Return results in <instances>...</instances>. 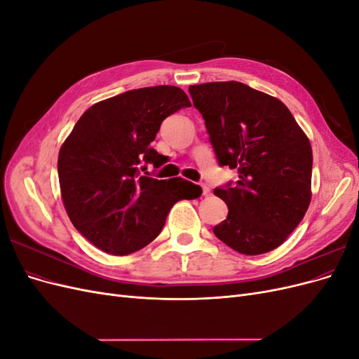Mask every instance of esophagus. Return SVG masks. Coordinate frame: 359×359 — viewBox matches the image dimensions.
Masks as SVG:
<instances>
[{
	"label": "esophagus",
	"instance_id": "esophagus-1",
	"mask_svg": "<svg viewBox=\"0 0 359 359\" xmlns=\"http://www.w3.org/2000/svg\"><path fill=\"white\" fill-rule=\"evenodd\" d=\"M202 194L205 198H208L210 194H211V190H210V187L208 186H205V184H202Z\"/></svg>",
	"mask_w": 359,
	"mask_h": 359
}]
</instances>
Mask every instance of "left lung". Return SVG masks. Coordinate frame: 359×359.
<instances>
[{"mask_svg":"<svg viewBox=\"0 0 359 359\" xmlns=\"http://www.w3.org/2000/svg\"><path fill=\"white\" fill-rule=\"evenodd\" d=\"M189 91L219 163L238 169L240 178L233 187L214 190L229 212L212 231L238 253H268L309 210L310 140L283 102L245 83L208 82Z\"/></svg>","mask_w":359,"mask_h":359,"instance_id":"8db88e82","label":"left lung"}]
</instances>
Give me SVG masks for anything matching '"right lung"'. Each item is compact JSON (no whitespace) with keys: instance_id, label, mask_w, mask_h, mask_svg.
<instances>
[{"instance_id":"right-lung-1","label":"right lung","mask_w":359,"mask_h":359,"mask_svg":"<svg viewBox=\"0 0 359 359\" xmlns=\"http://www.w3.org/2000/svg\"><path fill=\"white\" fill-rule=\"evenodd\" d=\"M189 106L178 86L132 90L93 104L64 140L58 154L64 208L104 253L126 256L144 248L161 232L173 205L202 194L190 181L156 180L137 168L142 161L163 165L165 156L149 145L163 119Z\"/></svg>"}]
</instances>
